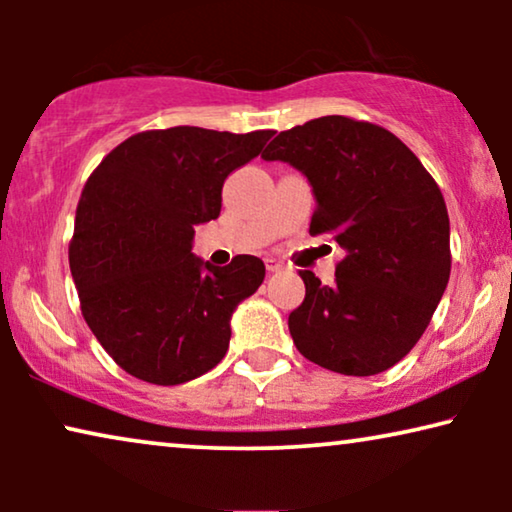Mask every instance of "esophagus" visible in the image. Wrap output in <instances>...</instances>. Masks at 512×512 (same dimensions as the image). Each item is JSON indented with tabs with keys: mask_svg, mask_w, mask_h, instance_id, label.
Here are the masks:
<instances>
[{
	"mask_svg": "<svg viewBox=\"0 0 512 512\" xmlns=\"http://www.w3.org/2000/svg\"><path fill=\"white\" fill-rule=\"evenodd\" d=\"M265 268H268V272H279V270H282L284 268V265L282 263H279L277 261V258H265Z\"/></svg>",
	"mask_w": 512,
	"mask_h": 512,
	"instance_id": "esophagus-1",
	"label": "esophagus"
}]
</instances>
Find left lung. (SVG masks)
Listing matches in <instances>:
<instances>
[{"label":"left lung","mask_w":512,"mask_h":512,"mask_svg":"<svg viewBox=\"0 0 512 512\" xmlns=\"http://www.w3.org/2000/svg\"><path fill=\"white\" fill-rule=\"evenodd\" d=\"M261 158L310 181V233H331L345 249L331 286L300 270L293 345L342 375L391 368L422 338L450 279V219L436 181L396 135L345 116L279 132Z\"/></svg>","instance_id":"1"}]
</instances>
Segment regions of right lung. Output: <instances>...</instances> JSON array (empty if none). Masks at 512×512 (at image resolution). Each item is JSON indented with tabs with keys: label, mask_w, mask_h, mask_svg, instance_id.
<instances>
[{
	"label": "right lung",
	"mask_w": 512,
	"mask_h": 512,
	"mask_svg": "<svg viewBox=\"0 0 512 512\" xmlns=\"http://www.w3.org/2000/svg\"><path fill=\"white\" fill-rule=\"evenodd\" d=\"M272 135L193 125L139 132L90 174L69 268L83 319L125 373L170 387L226 356L230 319L263 284L265 265L247 254L223 268L202 261L195 226L219 216L223 181Z\"/></svg>",
	"instance_id": "obj_1"
}]
</instances>
